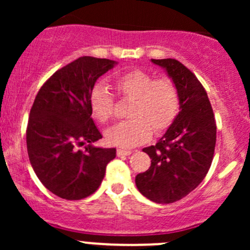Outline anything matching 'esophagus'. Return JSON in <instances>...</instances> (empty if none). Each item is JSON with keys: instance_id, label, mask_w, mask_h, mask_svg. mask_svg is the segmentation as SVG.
Listing matches in <instances>:
<instances>
[{"instance_id": "34e87169", "label": "esophagus", "mask_w": 250, "mask_h": 250, "mask_svg": "<svg viewBox=\"0 0 250 250\" xmlns=\"http://www.w3.org/2000/svg\"><path fill=\"white\" fill-rule=\"evenodd\" d=\"M132 153L130 150H123V148H117V156H129Z\"/></svg>"}]
</instances>
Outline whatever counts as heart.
I'll return each instance as SVG.
<instances>
[{"instance_id":"b5f03b06","label":"heart","mask_w":250,"mask_h":250,"mask_svg":"<svg viewBox=\"0 0 250 250\" xmlns=\"http://www.w3.org/2000/svg\"><path fill=\"white\" fill-rule=\"evenodd\" d=\"M115 87L125 99L133 100L132 120L113 125L105 133L107 143L120 147H133L160 134L173 125L180 111V94L173 81L155 78L141 70H132L116 77ZM93 117L102 123L115 115L112 94L103 85L92 89L89 98Z\"/></svg>"}]
</instances>
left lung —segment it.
<instances>
[{
  "label": "left lung",
  "mask_w": 250,
  "mask_h": 250,
  "mask_svg": "<svg viewBox=\"0 0 250 250\" xmlns=\"http://www.w3.org/2000/svg\"><path fill=\"white\" fill-rule=\"evenodd\" d=\"M165 67L180 94V111L156 145L143 148L151 158L135 176L138 190L156 203H174L195 190L208 173L216 143V123L206 89L176 59H152Z\"/></svg>",
  "instance_id": "1"
}]
</instances>
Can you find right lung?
Listing matches in <instances>:
<instances>
[{
    "mask_svg": "<svg viewBox=\"0 0 250 250\" xmlns=\"http://www.w3.org/2000/svg\"><path fill=\"white\" fill-rule=\"evenodd\" d=\"M113 65L110 59L78 58L55 71L35 98L26 128L27 153L37 178L58 197L78 201L94 193L116 157V148L92 146L103 137L89 103L97 80Z\"/></svg>",
    "mask_w": 250,
    "mask_h": 250,
    "instance_id": "obj_1",
    "label": "right lung"
}]
</instances>
